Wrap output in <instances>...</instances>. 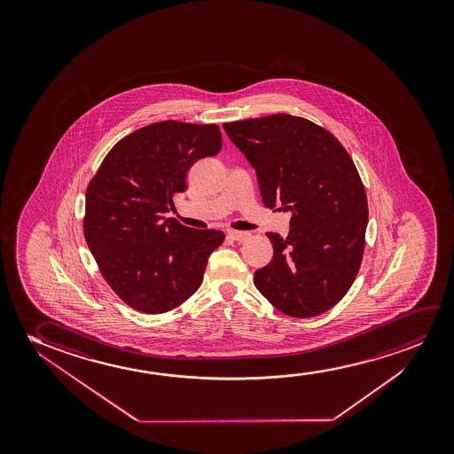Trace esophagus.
Returning a JSON list of instances; mask_svg holds the SVG:
<instances>
[{
    "instance_id": "34e87169",
    "label": "esophagus",
    "mask_w": 454,
    "mask_h": 454,
    "mask_svg": "<svg viewBox=\"0 0 454 454\" xmlns=\"http://www.w3.org/2000/svg\"><path fill=\"white\" fill-rule=\"evenodd\" d=\"M228 236L232 239V240H236V242H243V240H247L248 239V232H243V231H234L231 230L228 232Z\"/></svg>"
}]
</instances>
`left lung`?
<instances>
[{
  "label": "left lung",
  "mask_w": 454,
  "mask_h": 454,
  "mask_svg": "<svg viewBox=\"0 0 454 454\" xmlns=\"http://www.w3.org/2000/svg\"><path fill=\"white\" fill-rule=\"evenodd\" d=\"M255 168L263 205L290 212V232L273 243V261L254 286L293 317L338 304L360 270L367 226L366 191L348 150L304 118L271 114L223 124Z\"/></svg>",
  "instance_id": "left-lung-1"
}]
</instances>
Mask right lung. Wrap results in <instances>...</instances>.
Here are the masks:
<instances>
[{
  "label": "right lung",
  "instance_id": "obj_1",
  "mask_svg": "<svg viewBox=\"0 0 454 454\" xmlns=\"http://www.w3.org/2000/svg\"><path fill=\"white\" fill-rule=\"evenodd\" d=\"M220 149L215 124L162 121L121 139L90 181L85 240L106 284L131 309L166 313L201 286L223 232L187 228L164 214L186 191L187 170Z\"/></svg>",
  "mask_w": 454,
  "mask_h": 454
}]
</instances>
